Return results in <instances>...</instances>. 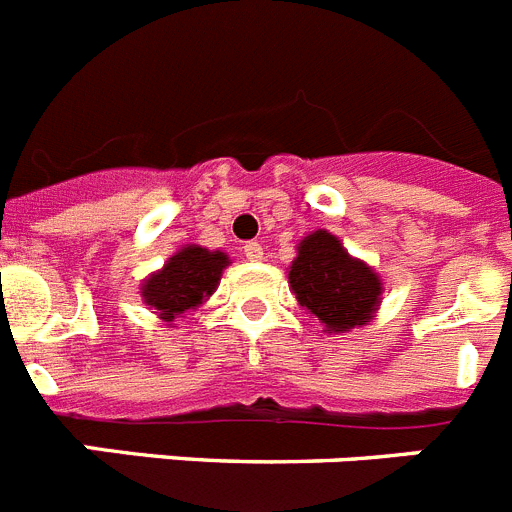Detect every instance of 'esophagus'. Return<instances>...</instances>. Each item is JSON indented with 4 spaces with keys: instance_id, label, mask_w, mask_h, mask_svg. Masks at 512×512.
Here are the masks:
<instances>
[{
    "instance_id": "1",
    "label": "esophagus",
    "mask_w": 512,
    "mask_h": 512,
    "mask_svg": "<svg viewBox=\"0 0 512 512\" xmlns=\"http://www.w3.org/2000/svg\"><path fill=\"white\" fill-rule=\"evenodd\" d=\"M243 253H246L248 261H261V259H264V248H261V243H256V241H246V243H243Z\"/></svg>"
}]
</instances>
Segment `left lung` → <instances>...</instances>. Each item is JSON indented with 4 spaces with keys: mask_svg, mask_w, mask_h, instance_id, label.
<instances>
[{
    "mask_svg": "<svg viewBox=\"0 0 512 512\" xmlns=\"http://www.w3.org/2000/svg\"><path fill=\"white\" fill-rule=\"evenodd\" d=\"M289 287L297 302L333 333L369 323L382 295L377 274L364 261L351 259L328 230H315L297 246Z\"/></svg>",
    "mask_w": 512,
    "mask_h": 512,
    "instance_id": "1",
    "label": "left lung"
}]
</instances>
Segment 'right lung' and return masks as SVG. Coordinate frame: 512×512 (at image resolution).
Masks as SVG:
<instances>
[{
    "mask_svg": "<svg viewBox=\"0 0 512 512\" xmlns=\"http://www.w3.org/2000/svg\"><path fill=\"white\" fill-rule=\"evenodd\" d=\"M228 264V256L220 251H207L200 246L182 248L171 256L164 269L143 284V300L156 307L166 323H174V318L202 305L215 292Z\"/></svg>",
    "mask_w": 512,
    "mask_h": 512,
    "instance_id": "add662e5",
    "label": "right lung"
}]
</instances>
